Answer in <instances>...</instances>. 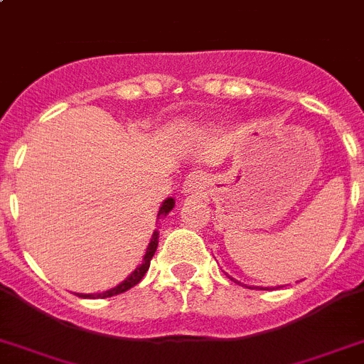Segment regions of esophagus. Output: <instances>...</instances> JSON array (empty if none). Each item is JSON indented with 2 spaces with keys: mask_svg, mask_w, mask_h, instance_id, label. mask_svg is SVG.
<instances>
[{
  "mask_svg": "<svg viewBox=\"0 0 364 364\" xmlns=\"http://www.w3.org/2000/svg\"><path fill=\"white\" fill-rule=\"evenodd\" d=\"M205 188H207V178L203 173H191L183 183V194L186 198H198L203 194Z\"/></svg>",
  "mask_w": 364,
  "mask_h": 364,
  "instance_id": "1",
  "label": "esophagus"
}]
</instances>
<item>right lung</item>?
Segmentation results:
<instances>
[{
  "mask_svg": "<svg viewBox=\"0 0 364 364\" xmlns=\"http://www.w3.org/2000/svg\"><path fill=\"white\" fill-rule=\"evenodd\" d=\"M173 205H176V200H173V198H166V200L163 201V205L159 207L157 220H161L163 216H166V214H168L170 210L173 208ZM157 243H159V230H154V235H151V240L146 247V255L143 257V264L139 265V267H135L134 273L128 274V277H126V280H122L119 286L112 287V289H107V291H104V293H78V296H82V299H107V296L121 295V293L128 291L129 287H134L135 284L141 282V278L146 274L148 267H150V260L154 258V255H156V251H157Z\"/></svg>",
  "mask_w": 364,
  "mask_h": 364,
  "instance_id": "right-lung-1",
  "label": "right lung"
}]
</instances>
